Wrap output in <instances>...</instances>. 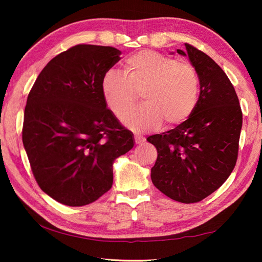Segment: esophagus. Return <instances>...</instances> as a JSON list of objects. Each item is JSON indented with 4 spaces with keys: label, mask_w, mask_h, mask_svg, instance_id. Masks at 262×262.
Segmentation results:
<instances>
[{
    "label": "esophagus",
    "mask_w": 262,
    "mask_h": 262,
    "mask_svg": "<svg viewBox=\"0 0 262 262\" xmlns=\"http://www.w3.org/2000/svg\"><path fill=\"white\" fill-rule=\"evenodd\" d=\"M144 141H145V140H144L143 138H142V137H140V136H137V134H136V136H134V142H136L137 144H141V143H143Z\"/></svg>",
    "instance_id": "34e87169"
}]
</instances>
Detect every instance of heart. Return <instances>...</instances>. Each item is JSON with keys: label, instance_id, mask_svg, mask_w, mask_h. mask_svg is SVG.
Instances as JSON below:
<instances>
[{"label": "heart", "instance_id": "heart-1", "mask_svg": "<svg viewBox=\"0 0 262 262\" xmlns=\"http://www.w3.org/2000/svg\"><path fill=\"white\" fill-rule=\"evenodd\" d=\"M101 93L105 104L116 118L122 119L141 93L144 104L123 118L136 132L177 125L191 116L200 94L196 70L155 51L144 50L124 62L123 75L109 70L102 76Z\"/></svg>", "mask_w": 262, "mask_h": 262}]
</instances>
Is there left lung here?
Listing matches in <instances>:
<instances>
[{
  "mask_svg": "<svg viewBox=\"0 0 262 262\" xmlns=\"http://www.w3.org/2000/svg\"><path fill=\"white\" fill-rule=\"evenodd\" d=\"M200 80L195 109L186 121L146 140L157 149L154 186L182 203L203 200L224 184L238 157L243 113L233 84L217 63L195 47L186 52Z\"/></svg>",
  "mask_w": 262,
  "mask_h": 262,
  "instance_id": "obj_1",
  "label": "left lung"
}]
</instances>
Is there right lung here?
I'll return each instance as SVG.
<instances>
[{"label": "right lung", "instance_id": "right-lung-1", "mask_svg": "<svg viewBox=\"0 0 262 262\" xmlns=\"http://www.w3.org/2000/svg\"><path fill=\"white\" fill-rule=\"evenodd\" d=\"M120 54L113 47H71L43 68L28 94L21 137L31 171L43 192L69 207L110 190L114 161L134 145L101 93L102 76Z\"/></svg>", "mask_w": 262, "mask_h": 262}]
</instances>
